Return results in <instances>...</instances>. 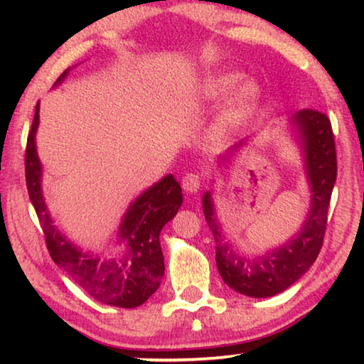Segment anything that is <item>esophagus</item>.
<instances>
[{
  "label": "esophagus",
  "instance_id": "34e87169",
  "mask_svg": "<svg viewBox=\"0 0 364 364\" xmlns=\"http://www.w3.org/2000/svg\"><path fill=\"white\" fill-rule=\"evenodd\" d=\"M181 184H183V189L186 191V193L194 194L200 189V178L196 173H186L183 176Z\"/></svg>",
  "mask_w": 364,
  "mask_h": 364
}]
</instances>
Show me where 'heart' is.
I'll use <instances>...</instances> for the list:
<instances>
[{
  "label": "heart",
  "mask_w": 364,
  "mask_h": 364,
  "mask_svg": "<svg viewBox=\"0 0 364 364\" xmlns=\"http://www.w3.org/2000/svg\"><path fill=\"white\" fill-rule=\"evenodd\" d=\"M226 97L217 127L221 132H232L247 122L260 106L263 91L254 78H244L241 70H221L202 78L191 91L196 104H210Z\"/></svg>",
  "instance_id": "obj_1"
}]
</instances>
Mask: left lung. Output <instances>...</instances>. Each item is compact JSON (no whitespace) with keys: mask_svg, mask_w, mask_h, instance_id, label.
<instances>
[{"mask_svg":"<svg viewBox=\"0 0 364 364\" xmlns=\"http://www.w3.org/2000/svg\"><path fill=\"white\" fill-rule=\"evenodd\" d=\"M289 132L299 147L304 173L310 189V207L304 223L291 239L263 254L247 255L225 236L215 213L212 191L202 197L205 221L217 244V267L225 284L247 297H273L304 276L321 250L328 223V207L337 176L336 144L331 122L321 112L304 109L289 119ZM250 138L239 141L218 156V167H228ZM213 183V180H212Z\"/></svg>","mask_w":364,"mask_h":364,"instance_id":"left-lung-1","label":"left lung"}]
</instances>
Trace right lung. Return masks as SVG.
<instances>
[{
	"instance_id": "1",
	"label": "right lung",
	"mask_w": 364,
	"mask_h": 364,
	"mask_svg": "<svg viewBox=\"0 0 364 364\" xmlns=\"http://www.w3.org/2000/svg\"><path fill=\"white\" fill-rule=\"evenodd\" d=\"M72 69L60 75L53 88L65 82ZM40 102L35 107L26 151V178L30 200L38 215L49 255L91 297L106 305L134 308L157 291L165 263L160 231L183 204L180 183L165 175L130 202L115 234L114 252L85 250L59 230L43 194V165L36 151Z\"/></svg>"
}]
</instances>
